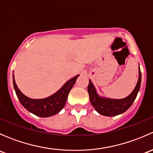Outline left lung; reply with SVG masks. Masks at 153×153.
Masks as SVG:
<instances>
[{
  "instance_id": "obj_1",
  "label": "left lung",
  "mask_w": 153,
  "mask_h": 153,
  "mask_svg": "<svg viewBox=\"0 0 153 153\" xmlns=\"http://www.w3.org/2000/svg\"><path fill=\"white\" fill-rule=\"evenodd\" d=\"M138 71H139L138 72L139 77H138V83L135 89L130 95L123 99H111V98H103V97L99 96L92 81L89 80L87 90L91 104L95 108V110L101 115L109 117L115 116V115H120L126 112L136 98L140 86H141V72L140 70V67Z\"/></svg>"
}]
</instances>
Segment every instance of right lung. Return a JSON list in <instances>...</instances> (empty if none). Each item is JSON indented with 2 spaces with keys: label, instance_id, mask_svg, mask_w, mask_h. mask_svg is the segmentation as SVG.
Instances as JSON below:
<instances>
[{
  "label": "right lung",
  "instance_id": "obj_1",
  "mask_svg": "<svg viewBox=\"0 0 153 153\" xmlns=\"http://www.w3.org/2000/svg\"><path fill=\"white\" fill-rule=\"evenodd\" d=\"M78 76L79 75L69 80L58 92L43 99H32L24 95L15 84L14 74L13 85L18 100L26 109L37 116L47 118L58 113L64 108L67 102L69 92L75 84Z\"/></svg>",
  "mask_w": 153,
  "mask_h": 153
}]
</instances>
